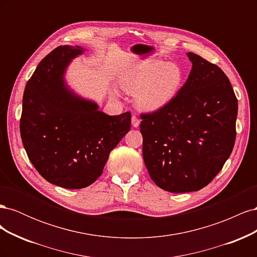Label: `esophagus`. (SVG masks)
I'll return each mask as SVG.
<instances>
[{
  "instance_id": "obj_1",
  "label": "esophagus",
  "mask_w": 257,
  "mask_h": 257,
  "mask_svg": "<svg viewBox=\"0 0 257 257\" xmlns=\"http://www.w3.org/2000/svg\"><path fill=\"white\" fill-rule=\"evenodd\" d=\"M139 124H141V120H139L135 114L132 115V125H133L134 127H138Z\"/></svg>"
}]
</instances>
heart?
Masks as SVG:
<instances>
[{"instance_id": "heart-1", "label": "heart", "mask_w": 257, "mask_h": 257, "mask_svg": "<svg viewBox=\"0 0 257 257\" xmlns=\"http://www.w3.org/2000/svg\"><path fill=\"white\" fill-rule=\"evenodd\" d=\"M184 82L182 67L173 62L143 60L124 76L123 89L136 94L135 103L145 111H158L173 102Z\"/></svg>"}]
</instances>
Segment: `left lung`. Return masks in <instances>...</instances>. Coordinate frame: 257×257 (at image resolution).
<instances>
[{
	"instance_id": "obj_1",
	"label": "left lung",
	"mask_w": 257,
	"mask_h": 257,
	"mask_svg": "<svg viewBox=\"0 0 257 257\" xmlns=\"http://www.w3.org/2000/svg\"><path fill=\"white\" fill-rule=\"evenodd\" d=\"M192 69L173 102L142 114L143 155L159 188L194 192L212 181L236 139L238 100L222 69L193 52Z\"/></svg>"
}]
</instances>
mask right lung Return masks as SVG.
<instances>
[{"label": "right lung", "instance_id": "right-lung-1", "mask_svg": "<svg viewBox=\"0 0 257 257\" xmlns=\"http://www.w3.org/2000/svg\"><path fill=\"white\" fill-rule=\"evenodd\" d=\"M87 50L60 46L28 81L20 134L31 163L48 182L83 189L102 175L109 153L131 128V112L108 115L67 87L65 72Z\"/></svg>", "mask_w": 257, "mask_h": 257}]
</instances>
